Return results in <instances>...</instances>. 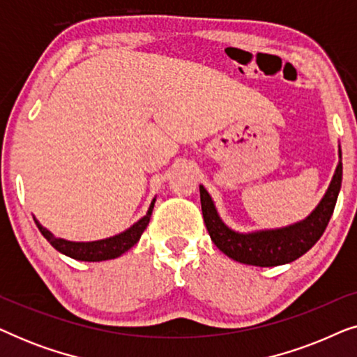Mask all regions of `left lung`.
<instances>
[{"instance_id": "left-lung-1", "label": "left lung", "mask_w": 357, "mask_h": 357, "mask_svg": "<svg viewBox=\"0 0 357 357\" xmlns=\"http://www.w3.org/2000/svg\"><path fill=\"white\" fill-rule=\"evenodd\" d=\"M338 153L340 162L336 165L330 187L326 190L325 197L321 198L319 206L304 221L287 227L250 234L232 231L221 221L211 197H209L203 185H199L203 219L214 245L232 260L253 266L284 265V263L294 261L304 255L305 252H309L317 241L324 236L331 214H333L336 199H338L341 180H343L341 149Z\"/></svg>"}]
</instances>
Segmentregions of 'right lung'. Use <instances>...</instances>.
<instances>
[{
    "label": "right lung",
    "instance_id": "1",
    "mask_svg": "<svg viewBox=\"0 0 357 357\" xmlns=\"http://www.w3.org/2000/svg\"><path fill=\"white\" fill-rule=\"evenodd\" d=\"M154 202L155 199H153V203H151L146 216L141 218L138 222H135L130 229H126L125 232L119 234V236L104 238V241H96V242H71V241H65V238H56L50 231H47V229L43 227L36 218H33V221H36L38 231L42 232V236L52 243L53 248H56V250L63 253V255L75 258V260H81V261H104V260H112V258L123 255L126 250H130V248L139 241L141 234L144 232V229L148 227L149 224L151 214H153V208H154Z\"/></svg>",
    "mask_w": 357,
    "mask_h": 357
}]
</instances>
